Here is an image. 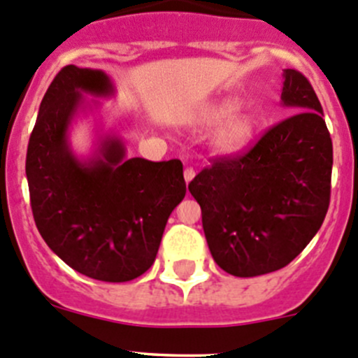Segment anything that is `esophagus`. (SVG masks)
I'll list each match as a JSON object with an SVG mask.
<instances>
[{"label":"esophagus","mask_w":358,"mask_h":358,"mask_svg":"<svg viewBox=\"0 0 358 358\" xmlns=\"http://www.w3.org/2000/svg\"><path fill=\"white\" fill-rule=\"evenodd\" d=\"M193 178H194V169L193 167L184 169V180H186V182H191Z\"/></svg>","instance_id":"1"}]
</instances>
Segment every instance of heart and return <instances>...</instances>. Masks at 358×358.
I'll list each match as a JSON object with an SVG mask.
<instances>
[{"label":"heart","mask_w":358,"mask_h":358,"mask_svg":"<svg viewBox=\"0 0 358 358\" xmlns=\"http://www.w3.org/2000/svg\"><path fill=\"white\" fill-rule=\"evenodd\" d=\"M243 101L238 96H226L212 103L201 112L200 124L213 127L222 124L213 136V148L220 153L243 152L255 138L257 119L252 112L241 108Z\"/></svg>","instance_id":"1"}]
</instances>
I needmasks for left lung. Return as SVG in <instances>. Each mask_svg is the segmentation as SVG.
Here are the masks:
<instances>
[{
  "label": "left lung",
  "mask_w": 358,
  "mask_h": 358,
  "mask_svg": "<svg viewBox=\"0 0 358 358\" xmlns=\"http://www.w3.org/2000/svg\"><path fill=\"white\" fill-rule=\"evenodd\" d=\"M289 117L243 155L213 158L189 182L210 253L238 278L268 274L296 259L329 208L333 143L307 77L285 70Z\"/></svg>",
  "instance_id": "8db88e82"
}]
</instances>
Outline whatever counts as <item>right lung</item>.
<instances>
[{
    "label": "right lung",
    "mask_w": 358,
    "mask_h": 358,
    "mask_svg": "<svg viewBox=\"0 0 358 358\" xmlns=\"http://www.w3.org/2000/svg\"><path fill=\"white\" fill-rule=\"evenodd\" d=\"M83 93L110 96L113 86L101 70L67 65L39 106L25 158L32 215L46 245L73 271L131 281L153 265L169 215L186 194L182 164L127 158L115 136L79 160L67 132Z\"/></svg>",
    "instance_id": "add662e5"
}]
</instances>
